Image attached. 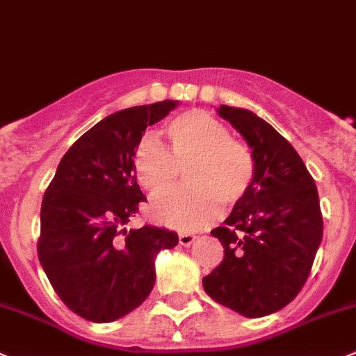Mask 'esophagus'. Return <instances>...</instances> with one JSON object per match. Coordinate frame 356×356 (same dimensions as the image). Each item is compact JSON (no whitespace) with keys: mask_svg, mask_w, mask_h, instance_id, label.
I'll return each instance as SVG.
<instances>
[{"mask_svg":"<svg viewBox=\"0 0 356 356\" xmlns=\"http://www.w3.org/2000/svg\"><path fill=\"white\" fill-rule=\"evenodd\" d=\"M195 240H196V236L191 233L179 234V245H182V247H189V245H191Z\"/></svg>","mask_w":356,"mask_h":356,"instance_id":"esophagus-1","label":"esophagus"}]
</instances>
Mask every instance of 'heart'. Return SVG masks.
<instances>
[{
    "mask_svg": "<svg viewBox=\"0 0 356 356\" xmlns=\"http://www.w3.org/2000/svg\"><path fill=\"white\" fill-rule=\"evenodd\" d=\"M170 151L147 136L137 146L134 168L140 184L153 195L177 184L186 168L189 186L161 195L151 203L156 222L195 231L212 222L220 207H234L254 181V158L231 139L226 125L205 111H188L167 127Z\"/></svg>",
    "mask_w": 356,
    "mask_h": 356,
    "instance_id": "heart-1",
    "label": "heart"
}]
</instances>
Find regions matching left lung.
Masks as SVG:
<instances>
[{
  "label": "left lung",
  "mask_w": 356,
  "mask_h": 356,
  "mask_svg": "<svg viewBox=\"0 0 356 356\" xmlns=\"http://www.w3.org/2000/svg\"><path fill=\"white\" fill-rule=\"evenodd\" d=\"M217 113L252 149L254 181L222 226L210 231L224 259L203 289L219 305L261 318L285 308L308 280L323 234L318 191L298 151L270 123L241 108Z\"/></svg>",
  "instance_id": "1"
}]
</instances>
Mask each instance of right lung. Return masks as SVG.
<instances>
[{"mask_svg": "<svg viewBox=\"0 0 356 356\" xmlns=\"http://www.w3.org/2000/svg\"><path fill=\"white\" fill-rule=\"evenodd\" d=\"M177 104L106 116L69 147L44 191L38 257L62 302L81 318L108 323L139 308L154 287L158 252L179 243L165 227L125 229L146 202L134 168L137 146Z\"/></svg>", "mask_w": 356, "mask_h": 356, "instance_id": "right-lung-1", "label": "right lung"}]
</instances>
